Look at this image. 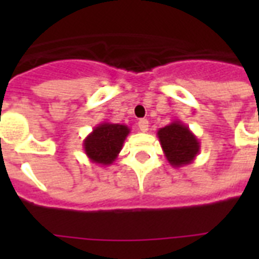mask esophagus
<instances>
[{
    "mask_svg": "<svg viewBox=\"0 0 259 259\" xmlns=\"http://www.w3.org/2000/svg\"><path fill=\"white\" fill-rule=\"evenodd\" d=\"M138 129L141 130V132H144V133L148 132V130H149V121L145 119V118H144V119H140V121H138Z\"/></svg>",
    "mask_w": 259,
    "mask_h": 259,
    "instance_id": "obj_1",
    "label": "esophagus"
}]
</instances>
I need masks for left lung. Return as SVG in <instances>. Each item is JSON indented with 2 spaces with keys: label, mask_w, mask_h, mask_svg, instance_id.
<instances>
[{
  "label": "left lung",
  "mask_w": 259,
  "mask_h": 259,
  "mask_svg": "<svg viewBox=\"0 0 259 259\" xmlns=\"http://www.w3.org/2000/svg\"><path fill=\"white\" fill-rule=\"evenodd\" d=\"M157 137L166 160L173 168L188 165L200 152L197 137L181 121H173L158 129Z\"/></svg>",
  "instance_id": "left-lung-1"
}]
</instances>
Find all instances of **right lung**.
<instances>
[{"label":"right lung","instance_id":"1","mask_svg":"<svg viewBox=\"0 0 259 259\" xmlns=\"http://www.w3.org/2000/svg\"><path fill=\"white\" fill-rule=\"evenodd\" d=\"M130 129L126 125L102 122L84 138L83 149L90 161L107 166L115 161Z\"/></svg>","mask_w":259,"mask_h":259}]
</instances>
